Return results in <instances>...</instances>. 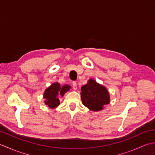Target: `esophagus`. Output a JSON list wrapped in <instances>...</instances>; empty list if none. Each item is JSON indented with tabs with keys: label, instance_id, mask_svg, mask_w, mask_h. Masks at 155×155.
<instances>
[{
	"label": "esophagus",
	"instance_id": "34e87169",
	"mask_svg": "<svg viewBox=\"0 0 155 155\" xmlns=\"http://www.w3.org/2000/svg\"><path fill=\"white\" fill-rule=\"evenodd\" d=\"M72 88H73L74 90H76L77 88V84L75 81L72 82Z\"/></svg>",
	"mask_w": 155,
	"mask_h": 155
}]
</instances>
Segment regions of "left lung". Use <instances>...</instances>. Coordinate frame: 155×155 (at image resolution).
<instances>
[{"mask_svg": "<svg viewBox=\"0 0 155 155\" xmlns=\"http://www.w3.org/2000/svg\"><path fill=\"white\" fill-rule=\"evenodd\" d=\"M81 94L83 104L91 110H101L110 102L107 88L93 79H90L87 84L81 87Z\"/></svg>", "mask_w": 155, "mask_h": 155, "instance_id": "obj_1", "label": "left lung"}]
</instances>
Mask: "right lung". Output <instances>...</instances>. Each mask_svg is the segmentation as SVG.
Wrapping results in <instances>:
<instances>
[{"mask_svg": "<svg viewBox=\"0 0 155 155\" xmlns=\"http://www.w3.org/2000/svg\"><path fill=\"white\" fill-rule=\"evenodd\" d=\"M71 87L66 84L63 87H61L60 84L56 83L49 87L44 93V98H45V103L51 108H54L60 104V101L58 98V95L61 94L62 97L66 92L70 90Z\"/></svg>", "mask_w": 155, "mask_h": 155, "instance_id": "add662e5", "label": "right lung"}]
</instances>
